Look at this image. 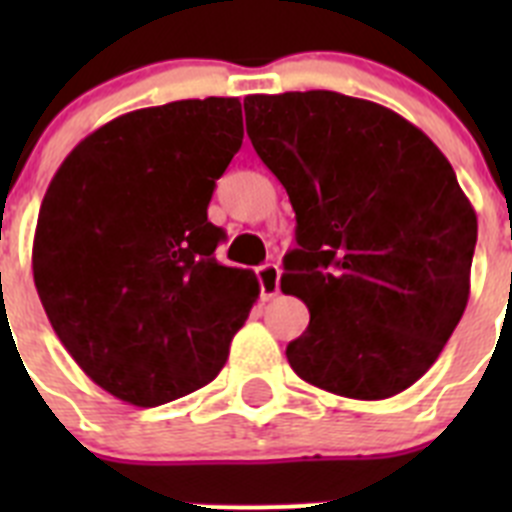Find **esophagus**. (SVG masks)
<instances>
[{
    "label": "esophagus",
    "instance_id": "34e87169",
    "mask_svg": "<svg viewBox=\"0 0 512 512\" xmlns=\"http://www.w3.org/2000/svg\"><path fill=\"white\" fill-rule=\"evenodd\" d=\"M256 277L261 284V300H271V297L279 295V277H282V269L277 264H264L256 269Z\"/></svg>",
    "mask_w": 512,
    "mask_h": 512
}]
</instances>
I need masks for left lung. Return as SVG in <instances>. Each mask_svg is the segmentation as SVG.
Masks as SVG:
<instances>
[{"label": "left lung", "instance_id": "1", "mask_svg": "<svg viewBox=\"0 0 512 512\" xmlns=\"http://www.w3.org/2000/svg\"><path fill=\"white\" fill-rule=\"evenodd\" d=\"M246 128L287 189L297 248L282 292L310 310L287 346L305 382L387 400L418 382L469 300L477 212L413 122L338 92L248 94Z\"/></svg>", "mask_w": 512, "mask_h": 512}]
</instances>
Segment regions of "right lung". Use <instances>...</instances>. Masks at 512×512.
<instances>
[{
	"label": "right lung",
	"instance_id": "add662e5",
	"mask_svg": "<svg viewBox=\"0 0 512 512\" xmlns=\"http://www.w3.org/2000/svg\"><path fill=\"white\" fill-rule=\"evenodd\" d=\"M243 143L238 97L120 115L63 158L40 205L33 277L94 384L156 408L220 374L259 279L215 259V182Z\"/></svg>",
	"mask_w": 512,
	"mask_h": 512
}]
</instances>
